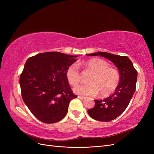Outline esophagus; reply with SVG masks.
Instances as JSON below:
<instances>
[{"label": "esophagus", "instance_id": "esophagus-1", "mask_svg": "<svg viewBox=\"0 0 154 154\" xmlns=\"http://www.w3.org/2000/svg\"><path fill=\"white\" fill-rule=\"evenodd\" d=\"M78 98H80V100H83V99L85 98V97L82 96H78Z\"/></svg>", "mask_w": 154, "mask_h": 154}]
</instances>
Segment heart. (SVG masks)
<instances>
[{"instance_id":"heart-1","label":"heart","mask_w":154,"mask_h":154,"mask_svg":"<svg viewBox=\"0 0 154 154\" xmlns=\"http://www.w3.org/2000/svg\"><path fill=\"white\" fill-rule=\"evenodd\" d=\"M83 68V72H91L88 78L89 83L80 85L74 88V92L81 95H96L100 93L101 97L112 94L118 87L120 74L118 70L109 67V64L100 58H92L78 63ZM77 64L72 63L68 67L66 76L68 82L72 86L80 83L82 74Z\"/></svg>"}]
</instances>
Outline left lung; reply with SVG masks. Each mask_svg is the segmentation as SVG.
Here are the masks:
<instances>
[{
    "label": "left lung",
    "instance_id": "8db88e82",
    "mask_svg": "<svg viewBox=\"0 0 154 154\" xmlns=\"http://www.w3.org/2000/svg\"><path fill=\"white\" fill-rule=\"evenodd\" d=\"M88 56H101L109 59L118 67L120 82L114 93L102 100H95V105L87 110L91 117L100 122H110L118 118L127 109L136 87L137 71L126 56L105 52L95 53Z\"/></svg>",
    "mask_w": 154,
    "mask_h": 154
}]
</instances>
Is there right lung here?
Here are the masks:
<instances>
[{"label":"right lung","instance_id":"right-lung-1","mask_svg":"<svg viewBox=\"0 0 154 154\" xmlns=\"http://www.w3.org/2000/svg\"><path fill=\"white\" fill-rule=\"evenodd\" d=\"M77 56L59 52L40 53L27 59L20 76L21 94L31 113L40 122L54 123L68 112L69 104L77 96L66 78L70 65Z\"/></svg>","mask_w":154,"mask_h":154}]
</instances>
